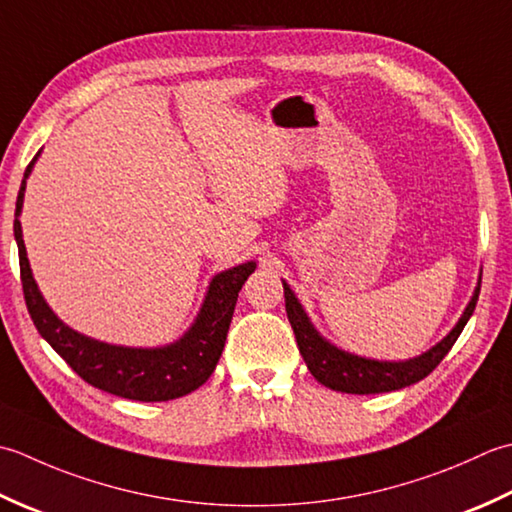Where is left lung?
Instances as JSON below:
<instances>
[{
    "instance_id": "1",
    "label": "left lung",
    "mask_w": 512,
    "mask_h": 512,
    "mask_svg": "<svg viewBox=\"0 0 512 512\" xmlns=\"http://www.w3.org/2000/svg\"><path fill=\"white\" fill-rule=\"evenodd\" d=\"M285 289V309L287 318L291 322V329L296 333V342L300 349V356L305 358L311 375L325 387L342 393H358V395H369V393H387V391H398L424 380L437 364L444 360V356L460 338L462 329L466 327L468 318L473 316L477 298H479V287L468 302L464 316L460 322L453 327L448 336L435 344L431 351L422 353L420 358L406 360V362H378V360H367L360 356H353V353H344L338 347H333L320 333L311 325L305 311H302L298 298L294 291L283 283Z\"/></svg>"
}]
</instances>
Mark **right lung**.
I'll list each match as a JSON object with an SVG mask.
<instances>
[{
  "label": "right lung",
  "mask_w": 512,
  "mask_h": 512,
  "mask_svg": "<svg viewBox=\"0 0 512 512\" xmlns=\"http://www.w3.org/2000/svg\"><path fill=\"white\" fill-rule=\"evenodd\" d=\"M35 159L28 163L22 187H19L15 205L17 218L13 227L19 249V274H22L24 300L41 338L48 340L50 347L70 364V369L79 378L101 391L119 395V398L165 402L196 391L216 369V362L225 347L229 322L234 316L238 291L245 285L247 276L256 269V263L238 265L218 274L212 280L201 314H198L192 329L179 342L168 344V347H114V344L81 336V333L72 331L52 314L46 300L39 294L33 274H30L19 212H22L26 179L33 170Z\"/></svg>",
  "instance_id": "right-lung-1"
}]
</instances>
